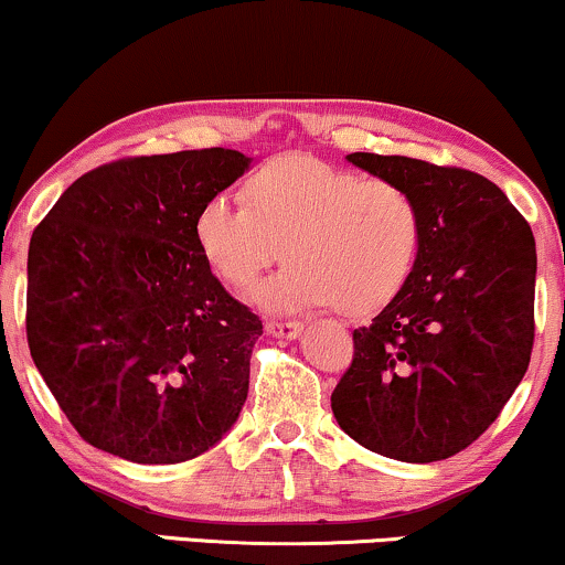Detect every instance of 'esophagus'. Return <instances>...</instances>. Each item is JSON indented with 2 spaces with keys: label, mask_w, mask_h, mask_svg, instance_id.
Segmentation results:
<instances>
[{
  "label": "esophagus",
  "mask_w": 565,
  "mask_h": 565,
  "mask_svg": "<svg viewBox=\"0 0 565 565\" xmlns=\"http://www.w3.org/2000/svg\"><path fill=\"white\" fill-rule=\"evenodd\" d=\"M264 330H267L269 335H275V338L296 340L303 332V322H267V324H264Z\"/></svg>",
  "instance_id": "34e87169"
}]
</instances>
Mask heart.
Segmentation results:
<instances>
[{
  "mask_svg": "<svg viewBox=\"0 0 565 565\" xmlns=\"http://www.w3.org/2000/svg\"><path fill=\"white\" fill-rule=\"evenodd\" d=\"M246 206L212 196L193 217L201 259L233 290L254 288L277 315L340 306L369 315L393 301L414 269L422 212L401 183L364 178L311 154L269 159L246 180Z\"/></svg>",
  "mask_w": 565,
  "mask_h": 565,
  "instance_id": "obj_1",
  "label": "heart"
}]
</instances>
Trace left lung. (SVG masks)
<instances>
[{
    "instance_id": "left-lung-1",
    "label": "left lung",
    "mask_w": 565,
    "mask_h": 565,
    "mask_svg": "<svg viewBox=\"0 0 565 565\" xmlns=\"http://www.w3.org/2000/svg\"><path fill=\"white\" fill-rule=\"evenodd\" d=\"M345 159L411 191L422 243L398 296L353 330V361L332 390V414L372 452L443 461L498 419L526 374L537 277L532 227L477 172L366 151Z\"/></svg>"
}]
</instances>
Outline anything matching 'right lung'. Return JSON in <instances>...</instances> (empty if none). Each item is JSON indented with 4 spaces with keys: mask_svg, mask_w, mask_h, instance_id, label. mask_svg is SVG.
I'll list each match as a JSON object with an SVG mask.
<instances>
[{
    "mask_svg": "<svg viewBox=\"0 0 565 565\" xmlns=\"http://www.w3.org/2000/svg\"><path fill=\"white\" fill-rule=\"evenodd\" d=\"M248 167L233 149L120 159L33 230L28 348L94 448L180 463L238 422L262 322L201 259L193 217Z\"/></svg>",
    "mask_w": 565,
    "mask_h": 565,
    "instance_id": "add662e5",
    "label": "right lung"
}]
</instances>
